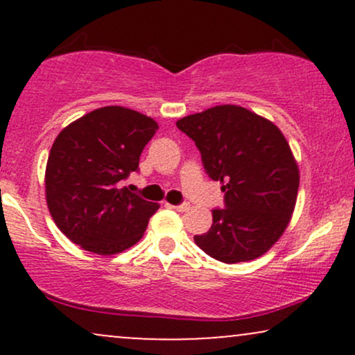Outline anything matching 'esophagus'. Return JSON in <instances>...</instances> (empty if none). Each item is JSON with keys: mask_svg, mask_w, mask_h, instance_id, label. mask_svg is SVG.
I'll return each mask as SVG.
<instances>
[{"mask_svg": "<svg viewBox=\"0 0 355 355\" xmlns=\"http://www.w3.org/2000/svg\"><path fill=\"white\" fill-rule=\"evenodd\" d=\"M172 209H175L177 211H187L190 210V203H180V205H170Z\"/></svg>", "mask_w": 355, "mask_h": 355, "instance_id": "34e87169", "label": "esophagus"}]
</instances>
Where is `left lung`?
Instances as JSON below:
<instances>
[{"mask_svg":"<svg viewBox=\"0 0 355 355\" xmlns=\"http://www.w3.org/2000/svg\"><path fill=\"white\" fill-rule=\"evenodd\" d=\"M177 126L195 141L211 180L225 191L210 230L193 240L225 263L259 259L284 235L299 191V165L279 126L239 105L183 116Z\"/></svg>","mask_w":355,"mask_h":355,"instance_id":"1","label":"left lung"}]
</instances>
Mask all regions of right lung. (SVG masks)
Listing matches in <instances>:
<instances>
[{
	"label": "right lung",
	"mask_w": 355,
	"mask_h": 355,
	"mask_svg": "<svg viewBox=\"0 0 355 355\" xmlns=\"http://www.w3.org/2000/svg\"><path fill=\"white\" fill-rule=\"evenodd\" d=\"M158 123L125 107H101L58 133L48 155L44 195L56 227L85 250L115 255L144 237L160 209L120 182L135 172Z\"/></svg>",
	"instance_id": "right-lung-1"
}]
</instances>
